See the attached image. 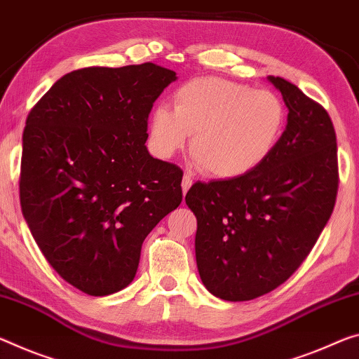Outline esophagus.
I'll list each match as a JSON object with an SVG mask.
<instances>
[{
	"label": "esophagus",
	"instance_id": "obj_1",
	"mask_svg": "<svg viewBox=\"0 0 359 359\" xmlns=\"http://www.w3.org/2000/svg\"><path fill=\"white\" fill-rule=\"evenodd\" d=\"M191 184H193L191 175H190V174H185V175H184V179H182V191H184V195H185L187 191H189V189L191 187Z\"/></svg>",
	"mask_w": 359,
	"mask_h": 359
}]
</instances>
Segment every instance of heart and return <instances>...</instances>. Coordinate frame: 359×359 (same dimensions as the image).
<instances>
[{"instance_id":"heart-1","label":"heart","mask_w":359,"mask_h":359,"mask_svg":"<svg viewBox=\"0 0 359 359\" xmlns=\"http://www.w3.org/2000/svg\"><path fill=\"white\" fill-rule=\"evenodd\" d=\"M172 107L153 108V150L170 158L193 135V156L203 172L215 179H238L260 168L280 144L287 123L286 104L275 90L217 76L182 84L172 94Z\"/></svg>"}]
</instances>
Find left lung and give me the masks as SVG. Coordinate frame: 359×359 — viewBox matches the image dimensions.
Masks as SVG:
<instances>
[{"mask_svg": "<svg viewBox=\"0 0 359 359\" xmlns=\"http://www.w3.org/2000/svg\"><path fill=\"white\" fill-rule=\"evenodd\" d=\"M289 108L271 156L238 179L196 182L185 201L196 215V264L217 297L252 300L289 280L331 217L339 190L337 140L326 108L280 76Z\"/></svg>", "mask_w": 359, "mask_h": 359, "instance_id": "8db88e82", "label": "left lung"}]
</instances>
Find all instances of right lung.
Instances as JSON below:
<instances>
[{"instance_id": "add662e5", "label": "right lung", "mask_w": 359, "mask_h": 359, "mask_svg": "<svg viewBox=\"0 0 359 359\" xmlns=\"http://www.w3.org/2000/svg\"><path fill=\"white\" fill-rule=\"evenodd\" d=\"M172 81L151 62L79 68L28 113L22 212L49 265L84 294L126 287L147 235L182 203V169L145 147L153 104Z\"/></svg>"}]
</instances>
